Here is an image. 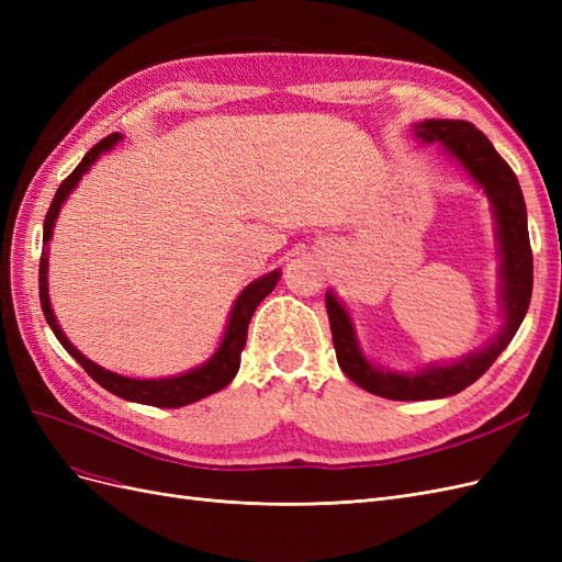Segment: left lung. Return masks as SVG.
<instances>
[{"mask_svg":"<svg viewBox=\"0 0 562 562\" xmlns=\"http://www.w3.org/2000/svg\"><path fill=\"white\" fill-rule=\"evenodd\" d=\"M415 135L422 143H440L446 155L464 168L469 178L481 187L492 203L499 241V300L504 307V326L490 345L448 366H427L417 372H394L370 363L356 337L353 323L345 304L330 291L326 293V310L330 318L333 345L337 363L345 375L370 394L389 401H431L454 396L479 380L508 347L530 307L532 297V248L527 234L525 199L516 173L499 151L469 122L454 119H427L415 124Z\"/></svg>","mask_w":562,"mask_h":562,"instance_id":"left-lung-1","label":"left lung"}]
</instances>
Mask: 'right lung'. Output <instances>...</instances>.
<instances>
[{
	"instance_id": "add662e5",
	"label": "right lung",
	"mask_w": 562,
	"mask_h": 562,
	"mask_svg": "<svg viewBox=\"0 0 562 562\" xmlns=\"http://www.w3.org/2000/svg\"><path fill=\"white\" fill-rule=\"evenodd\" d=\"M119 140H122V135L112 133L108 138L100 140L93 149H89L87 155H83L81 164L75 168V171L67 176L58 192L50 201L46 220H44V250H42V260H40V302H42V312L48 321L50 330L58 337V342L65 347V351L72 356V359L89 372V375L103 386L108 389L110 394L119 396V398H126L133 403H143V405H155V407H182V405H190L194 401L206 398L215 391L225 389L234 378L236 372H239L241 366V351L246 347V337H248V323L252 318V312L258 310V304L274 291L277 281L281 279V269L269 271V274L255 279L252 283H248L241 295L236 297L229 321H227V330L223 342H220L217 351L211 356V359L194 368V370H187L182 375L176 378H161V380H135V378H124V375H116L112 370L100 368L98 363L89 361L87 356H83L70 339L65 337V333L60 330L58 321L54 316V310H50V300H48V241H50V234H54V225H56V217L60 213V206L65 203V199L72 194L75 187L79 184L81 176L89 171V168L98 161L100 155H105L110 151Z\"/></svg>"
}]
</instances>
